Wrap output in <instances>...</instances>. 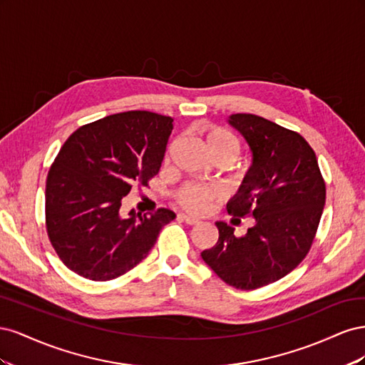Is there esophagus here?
Returning <instances> with one entry per match:
<instances>
[{
  "label": "esophagus",
  "instance_id": "obj_1",
  "mask_svg": "<svg viewBox=\"0 0 365 365\" xmlns=\"http://www.w3.org/2000/svg\"><path fill=\"white\" fill-rule=\"evenodd\" d=\"M180 217L184 220L185 224H189V225H196V224H200V219H197V217H193V216H190V215H184V213H181V215H180Z\"/></svg>",
  "mask_w": 365,
  "mask_h": 365
}]
</instances>
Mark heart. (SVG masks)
<instances>
[{
	"label": "heart",
	"instance_id": "b5f03b06",
	"mask_svg": "<svg viewBox=\"0 0 365 365\" xmlns=\"http://www.w3.org/2000/svg\"><path fill=\"white\" fill-rule=\"evenodd\" d=\"M204 145L210 155L216 160H225L231 163L236 160L240 152V143L235 134L225 128L208 126L202 132ZM224 192L217 185H205L187 182L176 192L175 197L178 204L187 212L195 215H204L217 201L222 200Z\"/></svg>",
	"mask_w": 365,
	"mask_h": 365
}]
</instances>
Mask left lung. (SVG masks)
I'll return each instance as SVG.
<instances>
[{
    "label": "left lung",
    "instance_id": "1",
    "mask_svg": "<svg viewBox=\"0 0 365 365\" xmlns=\"http://www.w3.org/2000/svg\"><path fill=\"white\" fill-rule=\"evenodd\" d=\"M252 152V164L228 213L252 216L247 235L216 222V245L202 260L227 284L251 291L284 277L306 257L326 202V184L314 149L298 132L254 114L228 118Z\"/></svg>",
    "mask_w": 365,
    "mask_h": 365
}]
</instances>
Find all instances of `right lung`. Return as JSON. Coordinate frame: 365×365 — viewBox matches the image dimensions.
<instances>
[{
  "label": "right lung",
  "mask_w": 365,
  "mask_h": 365,
  "mask_svg": "<svg viewBox=\"0 0 365 365\" xmlns=\"http://www.w3.org/2000/svg\"><path fill=\"white\" fill-rule=\"evenodd\" d=\"M173 118L149 111L108 115L81 126L63 143L48 170L46 225L65 267L94 282L113 280L145 259L168 208L121 215L132 185H148L160 172Z\"/></svg>",
  "instance_id": "right-lung-1"
}]
</instances>
